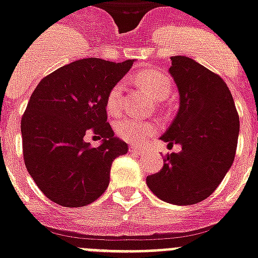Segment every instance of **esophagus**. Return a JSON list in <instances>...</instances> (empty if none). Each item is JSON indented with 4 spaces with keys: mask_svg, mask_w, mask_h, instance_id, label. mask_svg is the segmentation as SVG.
<instances>
[{
    "mask_svg": "<svg viewBox=\"0 0 258 258\" xmlns=\"http://www.w3.org/2000/svg\"><path fill=\"white\" fill-rule=\"evenodd\" d=\"M130 151H131V152H135V154H142V152H143V151H144V148L143 147H135V146H131V147H130Z\"/></svg>",
    "mask_w": 258,
    "mask_h": 258,
    "instance_id": "1",
    "label": "esophagus"
}]
</instances>
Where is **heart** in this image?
Returning <instances> with one entry per match:
<instances>
[{
    "label": "heart",
    "instance_id": "b5f03b06",
    "mask_svg": "<svg viewBox=\"0 0 258 258\" xmlns=\"http://www.w3.org/2000/svg\"><path fill=\"white\" fill-rule=\"evenodd\" d=\"M136 79L144 89L150 91V94L156 99H165L171 93V79L160 71L146 70L136 75ZM123 99V85L116 83L110 89L106 98V107L111 114H118L122 108ZM116 133L125 142L130 143H140L147 139L148 136L156 133L158 125L155 123L144 122L142 119H136L133 116L120 119L116 123Z\"/></svg>",
    "mask_w": 258,
    "mask_h": 258
}]
</instances>
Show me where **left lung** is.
Listing matches in <instances>:
<instances>
[{
    "label": "left lung",
    "mask_w": 258,
    "mask_h": 258,
    "mask_svg": "<svg viewBox=\"0 0 258 258\" xmlns=\"http://www.w3.org/2000/svg\"><path fill=\"white\" fill-rule=\"evenodd\" d=\"M180 107L160 139L179 154L165 156L163 168L146 183L165 203L192 205L211 196L227 175L237 148L240 120L232 94L219 75L188 56H171Z\"/></svg>",
    "instance_id": "obj_1"
}]
</instances>
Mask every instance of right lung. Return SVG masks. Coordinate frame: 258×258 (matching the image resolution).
Masks as SVG:
<instances>
[{"mask_svg": "<svg viewBox=\"0 0 258 258\" xmlns=\"http://www.w3.org/2000/svg\"><path fill=\"white\" fill-rule=\"evenodd\" d=\"M133 63L78 59L45 77L31 94L21 120L25 165L51 202L81 208L107 189L111 164L128 144L107 123L106 98ZM86 133L102 138L99 148L85 143Z\"/></svg>", "mask_w": 258, "mask_h": 258, "instance_id": "add662e5", "label": "right lung"}]
</instances>
